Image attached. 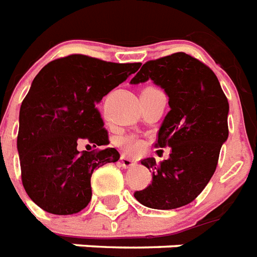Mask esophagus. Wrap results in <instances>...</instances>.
<instances>
[{"mask_svg": "<svg viewBox=\"0 0 257 257\" xmlns=\"http://www.w3.org/2000/svg\"><path fill=\"white\" fill-rule=\"evenodd\" d=\"M120 164L123 168H133L137 165V161L134 160V158L128 157V156H126V154H123V156L120 157Z\"/></svg>", "mask_w": 257, "mask_h": 257, "instance_id": "1", "label": "esophagus"}]
</instances>
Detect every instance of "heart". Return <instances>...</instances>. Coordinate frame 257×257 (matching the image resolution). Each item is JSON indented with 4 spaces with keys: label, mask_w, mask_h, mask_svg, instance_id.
<instances>
[{
    "label": "heart",
    "mask_w": 257,
    "mask_h": 257,
    "mask_svg": "<svg viewBox=\"0 0 257 257\" xmlns=\"http://www.w3.org/2000/svg\"><path fill=\"white\" fill-rule=\"evenodd\" d=\"M121 146L127 150H131V152H134V150L140 149V141H137L136 138H133V137H127V138H123L121 140Z\"/></svg>",
    "instance_id": "heart-1"
}]
</instances>
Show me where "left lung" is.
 <instances>
[{
    "mask_svg": "<svg viewBox=\"0 0 257 257\" xmlns=\"http://www.w3.org/2000/svg\"><path fill=\"white\" fill-rule=\"evenodd\" d=\"M149 80L164 89L171 108L156 148L172 152L160 164L153 157L141 161L153 180L134 196L150 209L172 210L191 203L215 172L229 136V103L214 71L186 53L146 62L130 84Z\"/></svg>",
    "mask_w": 257,
    "mask_h": 257,
    "instance_id": "left-lung-1",
    "label": "left lung"
}]
</instances>
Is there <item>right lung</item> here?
<instances>
[{
    "label": "right lung",
    "instance_id": "1",
    "mask_svg": "<svg viewBox=\"0 0 257 257\" xmlns=\"http://www.w3.org/2000/svg\"><path fill=\"white\" fill-rule=\"evenodd\" d=\"M140 67L69 55L35 77L20 107L17 152L23 186L40 209L69 215L88 206L92 173L116 163L119 153L115 148L81 153L77 145L109 144L96 104Z\"/></svg>",
    "mask_w": 257,
    "mask_h": 257
}]
</instances>
